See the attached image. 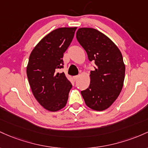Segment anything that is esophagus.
<instances>
[{
  "label": "esophagus",
  "instance_id": "1",
  "mask_svg": "<svg viewBox=\"0 0 148 148\" xmlns=\"http://www.w3.org/2000/svg\"><path fill=\"white\" fill-rule=\"evenodd\" d=\"M79 77V75H76V76H74L73 77V79H74V80L75 81V80H77V79H78Z\"/></svg>",
  "mask_w": 148,
  "mask_h": 148
}]
</instances>
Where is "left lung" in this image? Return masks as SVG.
Masks as SVG:
<instances>
[{
  "instance_id": "8db88e82",
  "label": "left lung",
  "mask_w": 148,
  "mask_h": 148,
  "mask_svg": "<svg viewBox=\"0 0 148 148\" xmlns=\"http://www.w3.org/2000/svg\"><path fill=\"white\" fill-rule=\"evenodd\" d=\"M76 38L89 60L96 64L90 72L89 87L81 94L88 107L104 110L117 99L123 87L125 65L122 53L110 38L92 28L79 29Z\"/></svg>"
}]
</instances>
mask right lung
<instances>
[{
    "label": "right lung",
    "mask_w": 148,
    "mask_h": 148,
    "mask_svg": "<svg viewBox=\"0 0 148 148\" xmlns=\"http://www.w3.org/2000/svg\"><path fill=\"white\" fill-rule=\"evenodd\" d=\"M77 28H59L48 34L30 54L26 74L31 91L46 110L56 112L67 103L72 84L64 73H56L64 66V53L69 47Z\"/></svg>",
    "instance_id": "1"
}]
</instances>
